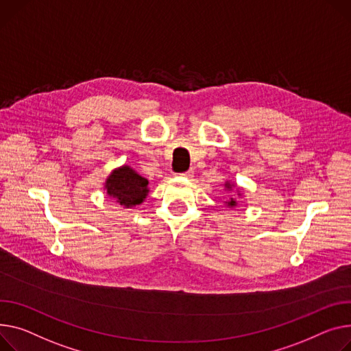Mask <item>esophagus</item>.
I'll use <instances>...</instances> for the list:
<instances>
[{
  "mask_svg": "<svg viewBox=\"0 0 351 351\" xmlns=\"http://www.w3.org/2000/svg\"><path fill=\"white\" fill-rule=\"evenodd\" d=\"M180 176H184V178H192V175H193V169H188L186 172H182V173H179Z\"/></svg>",
  "mask_w": 351,
  "mask_h": 351,
  "instance_id": "esophagus-1",
  "label": "esophagus"
}]
</instances>
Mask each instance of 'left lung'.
<instances>
[{"label": "left lung", "instance_id": "obj_1", "mask_svg": "<svg viewBox=\"0 0 351 351\" xmlns=\"http://www.w3.org/2000/svg\"><path fill=\"white\" fill-rule=\"evenodd\" d=\"M228 204H230V206H234V204H236V202H234V200H232V199H231V202H230V203H228Z\"/></svg>", "mask_w": 351, "mask_h": 351}]
</instances>
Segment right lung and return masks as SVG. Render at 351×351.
Masks as SVG:
<instances>
[{"instance_id":"obj_1","label":"right lung","mask_w":351,"mask_h":351,"mask_svg":"<svg viewBox=\"0 0 351 351\" xmlns=\"http://www.w3.org/2000/svg\"><path fill=\"white\" fill-rule=\"evenodd\" d=\"M148 180L135 173L131 168L124 167L111 173L107 180V193L121 206L131 207L143 203L148 193Z\"/></svg>"}]
</instances>
